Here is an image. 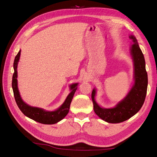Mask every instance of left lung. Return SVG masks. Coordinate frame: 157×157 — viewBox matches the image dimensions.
Segmentation results:
<instances>
[{
  "mask_svg": "<svg viewBox=\"0 0 157 157\" xmlns=\"http://www.w3.org/2000/svg\"><path fill=\"white\" fill-rule=\"evenodd\" d=\"M133 44L130 48L134 67V84L124 99L115 107L102 108L96 102V90L92 92L94 111L100 118L111 123H118L131 118L136 114L144 104L148 86V75L146 71L144 55L138 45L136 37L129 36Z\"/></svg>",
  "mask_w": 157,
  "mask_h": 157,
  "instance_id": "1",
  "label": "left lung"
}]
</instances>
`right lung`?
<instances>
[{
  "label": "right lung",
  "mask_w": 157,
  "mask_h": 157,
  "mask_svg": "<svg viewBox=\"0 0 157 157\" xmlns=\"http://www.w3.org/2000/svg\"><path fill=\"white\" fill-rule=\"evenodd\" d=\"M20 54H21V50L19 51L17 55H16L14 63H13L14 73L13 75L12 79L13 94H14V97L18 107L26 117L38 123H42V124H55V123L60 121L69 113L70 105H71L73 95H74L76 90L78 88L77 86L78 84L76 83V84H73L70 86V90H71V92L69 93V94L67 96V97L65 99V102L63 103V105L54 111H47L43 109L34 107V106L27 105L21 99L17 88V68Z\"/></svg>",
  "instance_id": "obj_1"
}]
</instances>
